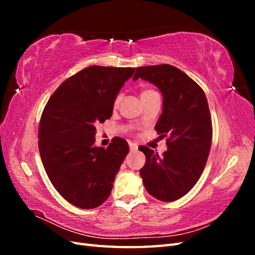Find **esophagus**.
<instances>
[{
	"label": "esophagus",
	"mask_w": 255,
	"mask_h": 255,
	"mask_svg": "<svg viewBox=\"0 0 255 255\" xmlns=\"http://www.w3.org/2000/svg\"><path fill=\"white\" fill-rule=\"evenodd\" d=\"M128 145H129V150L130 152H134V151H137L138 149V145L134 142H128Z\"/></svg>",
	"instance_id": "esophagus-1"
}]
</instances>
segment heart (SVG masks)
I'll return each mask as SVG.
<instances>
[{
	"instance_id": "heart-1",
	"label": "heart",
	"mask_w": 255,
	"mask_h": 255,
	"mask_svg": "<svg viewBox=\"0 0 255 255\" xmlns=\"http://www.w3.org/2000/svg\"><path fill=\"white\" fill-rule=\"evenodd\" d=\"M153 94H157V92H155V91L152 90V89H143V90L141 91V95H140V97H141V98H143V97L150 96V95H153ZM120 100H121V95H118L117 97H116V99H115L114 105H115V106H117V105L119 104V102H120Z\"/></svg>"
}]
</instances>
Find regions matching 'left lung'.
Wrapping results in <instances>:
<instances>
[{
    "label": "left lung",
    "instance_id": "left-lung-1",
    "mask_svg": "<svg viewBox=\"0 0 255 255\" xmlns=\"http://www.w3.org/2000/svg\"><path fill=\"white\" fill-rule=\"evenodd\" d=\"M141 79L158 88L163 112L155 126L160 136L168 135L163 156L148 146L140 169L144 188L160 201L182 198L195 186L206 165L212 143V120L204 91L189 76L171 65L136 69L133 80Z\"/></svg>",
    "mask_w": 255,
    "mask_h": 255
}]
</instances>
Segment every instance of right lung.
Listing matches in <instances>:
<instances>
[{"label":"right lung","instance_id":"add662e5","mask_svg":"<svg viewBox=\"0 0 255 255\" xmlns=\"http://www.w3.org/2000/svg\"><path fill=\"white\" fill-rule=\"evenodd\" d=\"M135 68L90 66L65 82L45 105L39 152L51 183L69 203L95 208L110 197L116 174L129 151L115 137L97 146L96 126L110 119L114 101Z\"/></svg>","mask_w":255,"mask_h":255}]
</instances>
